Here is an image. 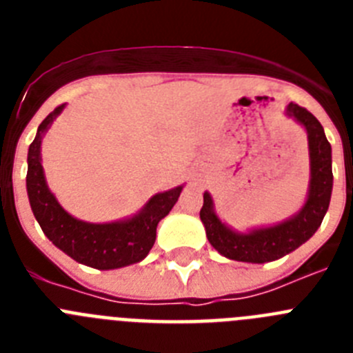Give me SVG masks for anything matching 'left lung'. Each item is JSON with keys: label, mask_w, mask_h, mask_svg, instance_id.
Listing matches in <instances>:
<instances>
[{"label": "left lung", "mask_w": 353, "mask_h": 353, "mask_svg": "<svg viewBox=\"0 0 353 353\" xmlns=\"http://www.w3.org/2000/svg\"><path fill=\"white\" fill-rule=\"evenodd\" d=\"M286 114L295 118L307 130L311 159V185L307 201L295 217L277 226L252 230L251 233H235L217 219L210 194L205 192L199 217L207 230V239L223 256L230 260L265 263L285 256L313 236L329 208L332 192V159L330 143L327 141L322 123L307 109L295 102H290Z\"/></svg>", "instance_id": "obj_1"}]
</instances>
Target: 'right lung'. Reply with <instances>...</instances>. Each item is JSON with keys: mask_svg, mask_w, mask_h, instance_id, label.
<instances>
[{"mask_svg": "<svg viewBox=\"0 0 353 353\" xmlns=\"http://www.w3.org/2000/svg\"><path fill=\"white\" fill-rule=\"evenodd\" d=\"M63 108V104L58 105L40 123L35 139L28 150L26 189L33 215L52 244L79 263L101 270L138 263L154 245L159 221L170 214L182 192V185L155 194L138 215L121 223L90 224L74 219L48 189L40 164L42 134Z\"/></svg>", "mask_w": 353, "mask_h": 353, "instance_id": "right-lung-1", "label": "right lung"}]
</instances>
